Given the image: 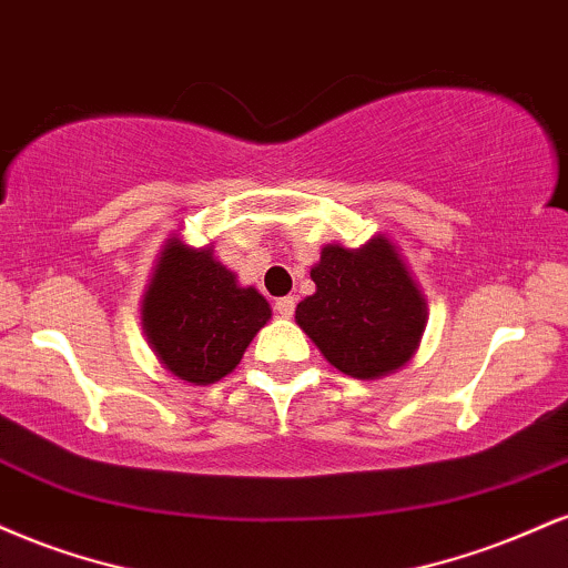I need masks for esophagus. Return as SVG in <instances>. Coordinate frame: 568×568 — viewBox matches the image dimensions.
I'll return each instance as SVG.
<instances>
[{
    "mask_svg": "<svg viewBox=\"0 0 568 568\" xmlns=\"http://www.w3.org/2000/svg\"><path fill=\"white\" fill-rule=\"evenodd\" d=\"M295 305H297V300L292 297V295H286V297H278V300H276V311L282 313L284 318H290L292 313H295Z\"/></svg>",
    "mask_w": 568,
    "mask_h": 568,
    "instance_id": "1",
    "label": "esophagus"
}]
</instances>
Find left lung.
<instances>
[{"label": "left lung", "instance_id": "obj_1", "mask_svg": "<svg viewBox=\"0 0 568 568\" xmlns=\"http://www.w3.org/2000/svg\"><path fill=\"white\" fill-rule=\"evenodd\" d=\"M311 278L316 295L297 305L295 318L326 362L358 379L409 362L423 335L425 303L385 239L362 250L324 246Z\"/></svg>", "mask_w": 568, "mask_h": 568}]
</instances>
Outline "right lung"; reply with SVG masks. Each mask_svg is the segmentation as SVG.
<instances>
[{
    "instance_id": "1",
    "label": "right lung",
    "mask_w": 568,
    "mask_h": 568,
    "mask_svg": "<svg viewBox=\"0 0 568 568\" xmlns=\"http://www.w3.org/2000/svg\"><path fill=\"white\" fill-rule=\"evenodd\" d=\"M271 318L265 297L206 250L172 239L143 300L145 337L172 375L217 383L242 362L246 345Z\"/></svg>"
}]
</instances>
